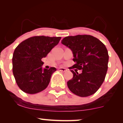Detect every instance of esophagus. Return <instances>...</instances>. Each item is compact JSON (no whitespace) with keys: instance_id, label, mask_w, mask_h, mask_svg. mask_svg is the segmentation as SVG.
I'll return each mask as SVG.
<instances>
[{"instance_id":"esophagus-1","label":"esophagus","mask_w":123,"mask_h":123,"mask_svg":"<svg viewBox=\"0 0 123 123\" xmlns=\"http://www.w3.org/2000/svg\"><path fill=\"white\" fill-rule=\"evenodd\" d=\"M58 70H60V71L63 72H66V71H67V70H68L67 69L63 68H59Z\"/></svg>"}]
</instances>
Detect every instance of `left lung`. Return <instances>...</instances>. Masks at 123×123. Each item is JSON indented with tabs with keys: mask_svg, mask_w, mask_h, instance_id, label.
Segmentation results:
<instances>
[{
	"mask_svg": "<svg viewBox=\"0 0 123 123\" xmlns=\"http://www.w3.org/2000/svg\"><path fill=\"white\" fill-rule=\"evenodd\" d=\"M62 43L73 51L75 64L69 69L73 74L67 82L72 92L81 97L90 96L98 91L105 79L109 55L104 44L91 35H78L64 37ZM78 70H82L79 74Z\"/></svg>",
	"mask_w": 123,
	"mask_h": 123,
	"instance_id": "1",
	"label": "left lung"
}]
</instances>
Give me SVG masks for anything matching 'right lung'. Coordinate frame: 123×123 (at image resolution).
Instances as JSON below:
<instances>
[{
	"instance_id": "1",
	"label": "right lung",
	"mask_w": 123,
	"mask_h": 123,
	"mask_svg": "<svg viewBox=\"0 0 123 123\" xmlns=\"http://www.w3.org/2000/svg\"><path fill=\"white\" fill-rule=\"evenodd\" d=\"M61 37L35 36L18 44L12 55V73L19 88L27 94H34L45 90L55 68L42 69V58L58 44Z\"/></svg>"
}]
</instances>
